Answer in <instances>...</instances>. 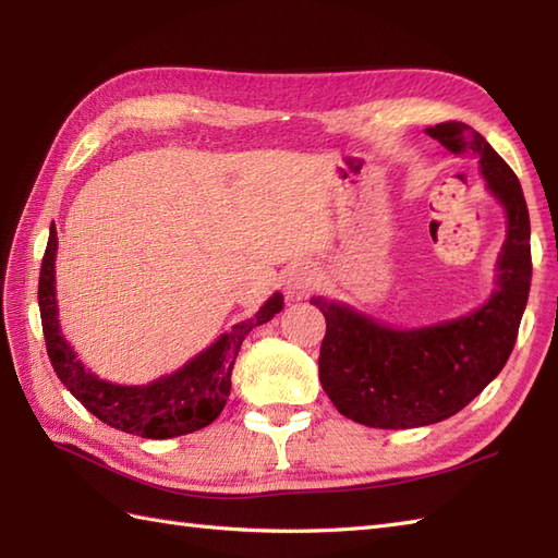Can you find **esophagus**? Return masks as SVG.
<instances>
[{"label":"esophagus","instance_id":"1","mask_svg":"<svg viewBox=\"0 0 558 558\" xmlns=\"http://www.w3.org/2000/svg\"><path fill=\"white\" fill-rule=\"evenodd\" d=\"M314 270L310 266H298L288 272L286 286L292 298H302V294L310 292L314 288Z\"/></svg>","mask_w":558,"mask_h":558}]
</instances>
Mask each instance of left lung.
<instances>
[{"label": "left lung", "mask_w": 558, "mask_h": 558, "mask_svg": "<svg viewBox=\"0 0 558 558\" xmlns=\"http://www.w3.org/2000/svg\"><path fill=\"white\" fill-rule=\"evenodd\" d=\"M450 153H475L489 192L508 218L487 304L426 328H390L345 304L314 298L326 316L318 381L340 414L374 429H414L453 417L508 362L530 280V216L515 172L482 134L462 122L426 129Z\"/></svg>", "instance_id": "8db88e82"}]
</instances>
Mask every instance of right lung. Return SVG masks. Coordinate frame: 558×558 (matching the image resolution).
<instances>
[{
  "label": "right lung",
  "mask_w": 558,
  "mask_h": 558,
  "mask_svg": "<svg viewBox=\"0 0 558 558\" xmlns=\"http://www.w3.org/2000/svg\"><path fill=\"white\" fill-rule=\"evenodd\" d=\"M54 254L57 230L50 228V240L40 266L38 304L43 318V333L47 357L69 393L83 408L114 429L141 438H172L204 429L222 412L230 396V376L248 330L270 322L282 310V294L276 292L260 306L254 318L232 326L230 333H222L208 350H204L182 369L162 376L148 386H120L102 381L90 374L76 352L69 348L59 333L57 322V292H54Z\"/></svg>",
  "instance_id": "right-lung-1"
}]
</instances>
